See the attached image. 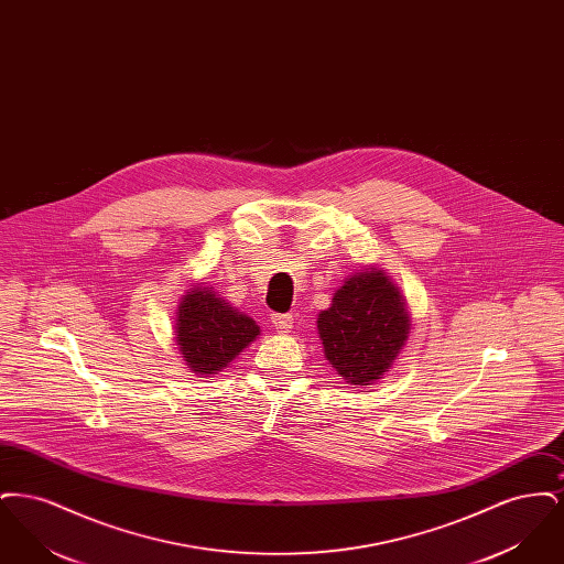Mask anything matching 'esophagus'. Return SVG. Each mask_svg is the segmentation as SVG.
<instances>
[{"instance_id": "1", "label": "esophagus", "mask_w": 564, "mask_h": 564, "mask_svg": "<svg viewBox=\"0 0 564 564\" xmlns=\"http://www.w3.org/2000/svg\"><path fill=\"white\" fill-rule=\"evenodd\" d=\"M270 322H272V327H274L279 334H288V332L292 329V315H279V313H274V315H270Z\"/></svg>"}]
</instances>
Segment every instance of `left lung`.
Returning <instances> with one entry per match:
<instances>
[{
	"instance_id": "8db88e82",
	"label": "left lung",
	"mask_w": 564,
	"mask_h": 564,
	"mask_svg": "<svg viewBox=\"0 0 564 564\" xmlns=\"http://www.w3.org/2000/svg\"><path fill=\"white\" fill-rule=\"evenodd\" d=\"M400 288L378 267L349 274L317 315L325 359L349 384H375L391 370L410 336Z\"/></svg>"
}]
</instances>
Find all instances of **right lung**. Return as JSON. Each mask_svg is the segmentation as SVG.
I'll return each mask as SVG.
<instances>
[{"instance_id":"1","label":"right lung","mask_w":564,"mask_h":564,"mask_svg":"<svg viewBox=\"0 0 564 564\" xmlns=\"http://www.w3.org/2000/svg\"><path fill=\"white\" fill-rule=\"evenodd\" d=\"M258 336L260 325L219 297L214 288L194 283L182 295L175 343L192 375H219Z\"/></svg>"}]
</instances>
